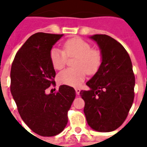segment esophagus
<instances>
[{
	"mask_svg": "<svg viewBox=\"0 0 147 147\" xmlns=\"http://www.w3.org/2000/svg\"><path fill=\"white\" fill-rule=\"evenodd\" d=\"M76 94H78V95H79V94H80V90H81L80 89V88H76Z\"/></svg>",
	"mask_w": 147,
	"mask_h": 147,
	"instance_id": "esophagus-1",
	"label": "esophagus"
}]
</instances>
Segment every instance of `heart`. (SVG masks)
<instances>
[{
	"mask_svg": "<svg viewBox=\"0 0 147 147\" xmlns=\"http://www.w3.org/2000/svg\"><path fill=\"white\" fill-rule=\"evenodd\" d=\"M75 57L73 66L58 75L59 83L71 86H78L85 80L86 74L94 75L101 67L102 55L100 50L91 48V45L80 38L67 39L63 44V50L52 48L49 60L56 70H61L67 63V57Z\"/></svg>",
	"mask_w": 147,
	"mask_h": 147,
	"instance_id": "b5f03b06",
	"label": "heart"
}]
</instances>
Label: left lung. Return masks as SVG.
I'll return each mask as SVG.
<instances>
[{
  "label": "left lung",
  "instance_id": "left-lung-1",
  "mask_svg": "<svg viewBox=\"0 0 147 147\" xmlns=\"http://www.w3.org/2000/svg\"><path fill=\"white\" fill-rule=\"evenodd\" d=\"M91 38L101 49L102 63L81 90L85 102L84 113L89 126L95 131L109 132L117 129L126 120L132 105L135 76L129 55L123 45L106 34Z\"/></svg>",
  "mask_w": 147,
  "mask_h": 147
}]
</instances>
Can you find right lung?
<instances>
[{
    "label": "right lung",
    "instance_id": "add662e5",
    "mask_svg": "<svg viewBox=\"0 0 147 147\" xmlns=\"http://www.w3.org/2000/svg\"><path fill=\"white\" fill-rule=\"evenodd\" d=\"M62 36L42 32L31 35L11 64L10 90L18 112L24 123L41 136H57L64 129L67 112L76 98V90L67 85L45 94L51 85L56 86L49 51Z\"/></svg>",
    "mask_w": 147,
    "mask_h": 147
}]
</instances>
